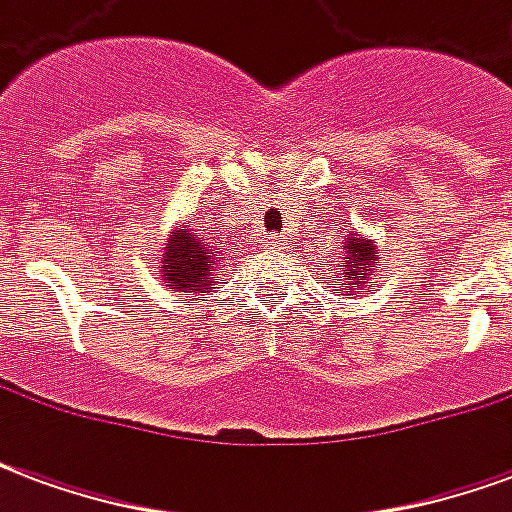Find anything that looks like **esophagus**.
I'll return each instance as SVG.
<instances>
[{
  "mask_svg": "<svg viewBox=\"0 0 512 512\" xmlns=\"http://www.w3.org/2000/svg\"><path fill=\"white\" fill-rule=\"evenodd\" d=\"M266 249L268 252H282V249H285V238H282V235H268Z\"/></svg>",
  "mask_w": 512,
  "mask_h": 512,
  "instance_id": "34e87169",
  "label": "esophagus"
}]
</instances>
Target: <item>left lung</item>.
Wrapping results in <instances>:
<instances>
[{
	"mask_svg": "<svg viewBox=\"0 0 512 512\" xmlns=\"http://www.w3.org/2000/svg\"><path fill=\"white\" fill-rule=\"evenodd\" d=\"M343 252L334 260V277H340V296L356 299V293H370L373 288V279L381 277L378 274V241L370 235H362L351 230L345 235Z\"/></svg>",
	"mask_w": 512,
	"mask_h": 512,
	"instance_id": "8db88e82",
	"label": "left lung"
}]
</instances>
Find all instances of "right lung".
Returning <instances> with one entry per match:
<instances>
[{
    "label": "right lung",
    "mask_w": 512,
    "mask_h": 512,
    "mask_svg": "<svg viewBox=\"0 0 512 512\" xmlns=\"http://www.w3.org/2000/svg\"><path fill=\"white\" fill-rule=\"evenodd\" d=\"M219 238L202 224L180 222L164 241L158 260V279L183 301H205L213 293V279L219 277L224 260Z\"/></svg>",
    "instance_id": "add662e5"
}]
</instances>
